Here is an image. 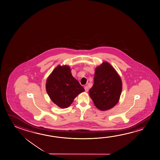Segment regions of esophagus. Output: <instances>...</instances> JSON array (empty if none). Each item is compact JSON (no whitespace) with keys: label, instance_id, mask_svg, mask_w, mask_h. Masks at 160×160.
Here are the masks:
<instances>
[{"label":"esophagus","instance_id":"obj_1","mask_svg":"<svg viewBox=\"0 0 160 160\" xmlns=\"http://www.w3.org/2000/svg\"><path fill=\"white\" fill-rule=\"evenodd\" d=\"M84 89H85V91H86V92H88V90H89V88H88V86H84Z\"/></svg>","mask_w":160,"mask_h":160}]
</instances>
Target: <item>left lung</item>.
Instances as JSON below:
<instances>
[{"label": "left lung", "instance_id": "8db88e82", "mask_svg": "<svg viewBox=\"0 0 160 160\" xmlns=\"http://www.w3.org/2000/svg\"><path fill=\"white\" fill-rule=\"evenodd\" d=\"M122 91L121 78L110 64L104 62L96 67L89 95L97 108L101 111L112 108L119 102Z\"/></svg>", "mask_w": 160, "mask_h": 160}]
</instances>
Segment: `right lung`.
<instances>
[{
    "instance_id": "1",
    "label": "right lung",
    "mask_w": 160,
    "mask_h": 160,
    "mask_svg": "<svg viewBox=\"0 0 160 160\" xmlns=\"http://www.w3.org/2000/svg\"><path fill=\"white\" fill-rule=\"evenodd\" d=\"M46 92L52 101L60 108H67L74 98L84 92L83 87L73 77L68 65H58L47 79Z\"/></svg>"
}]
</instances>
